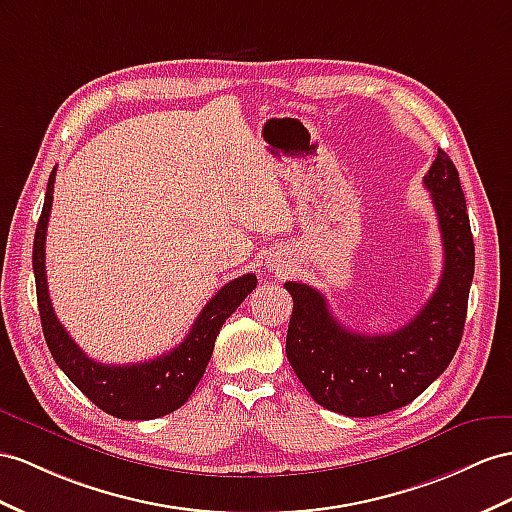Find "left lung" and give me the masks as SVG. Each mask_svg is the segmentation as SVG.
<instances>
[{
    "label": "left lung",
    "instance_id": "8db88e82",
    "mask_svg": "<svg viewBox=\"0 0 512 512\" xmlns=\"http://www.w3.org/2000/svg\"><path fill=\"white\" fill-rule=\"evenodd\" d=\"M424 186L439 220L443 274L435 294L402 329L387 335L348 331L318 290L285 283L294 300L287 361L324 409L348 417L396 411L437 381L461 344L476 255L461 179L445 151H437Z\"/></svg>",
    "mask_w": 512,
    "mask_h": 512
}]
</instances>
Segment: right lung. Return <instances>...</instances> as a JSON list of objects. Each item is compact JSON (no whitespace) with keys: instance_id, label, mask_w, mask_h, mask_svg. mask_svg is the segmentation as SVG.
<instances>
[{"instance_id":"add662e5","label":"right lung","mask_w":512,"mask_h":512,"mask_svg":"<svg viewBox=\"0 0 512 512\" xmlns=\"http://www.w3.org/2000/svg\"><path fill=\"white\" fill-rule=\"evenodd\" d=\"M54 179L56 168L49 175L45 205L36 225L32 251L38 313H41L45 342L51 357L56 359L58 368L71 378V383L108 415L119 419H155L177 411L181 404H186L194 387L203 378L222 324L255 290L257 277L244 274V277L220 287L216 296L203 307L199 318L194 320L186 339L166 355L129 365L97 363L69 337L49 300L45 235L51 201H54Z\"/></svg>"}]
</instances>
